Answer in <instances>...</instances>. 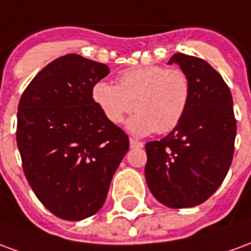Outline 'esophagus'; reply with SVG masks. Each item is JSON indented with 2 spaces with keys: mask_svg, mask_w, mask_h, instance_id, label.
<instances>
[{
  "mask_svg": "<svg viewBox=\"0 0 251 251\" xmlns=\"http://www.w3.org/2000/svg\"><path fill=\"white\" fill-rule=\"evenodd\" d=\"M144 144L138 140H134V138H130V148H142Z\"/></svg>",
  "mask_w": 251,
  "mask_h": 251,
  "instance_id": "obj_1",
  "label": "esophagus"
}]
</instances>
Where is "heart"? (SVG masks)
Returning a JSON list of instances; mask_svg holds the SVG:
<instances>
[{
  "mask_svg": "<svg viewBox=\"0 0 251 251\" xmlns=\"http://www.w3.org/2000/svg\"><path fill=\"white\" fill-rule=\"evenodd\" d=\"M91 99L106 120L120 125L136 107L127 122L136 136L153 131L168 133L184 118L191 99V82L180 68L142 66L127 68L117 84L98 80L91 87Z\"/></svg>",
  "mask_w": 251,
  "mask_h": 251,
  "instance_id": "1",
  "label": "heart"
}]
</instances>
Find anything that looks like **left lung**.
<instances>
[{"label":"left lung","mask_w":251,"mask_h":251,"mask_svg":"<svg viewBox=\"0 0 251 251\" xmlns=\"http://www.w3.org/2000/svg\"><path fill=\"white\" fill-rule=\"evenodd\" d=\"M188 75L191 99L184 118L160 141L145 145V177L153 196L171 208L201 204L226 177L234 156L237 121L230 88L200 57L175 53Z\"/></svg>","instance_id":"8db88e82"}]
</instances>
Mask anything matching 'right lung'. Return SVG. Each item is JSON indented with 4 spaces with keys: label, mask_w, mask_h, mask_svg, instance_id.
I'll use <instances>...</instances> for the list:
<instances>
[{
    "label": "right lung",
    "mask_w": 251,
    "mask_h": 251,
    "mask_svg": "<svg viewBox=\"0 0 251 251\" xmlns=\"http://www.w3.org/2000/svg\"><path fill=\"white\" fill-rule=\"evenodd\" d=\"M109 72L68 53L44 67L20 99L16 138L25 177L47 210L66 221L100 210L129 151L125 131L91 99L93 84Z\"/></svg>",
    "instance_id": "obj_1"
}]
</instances>
